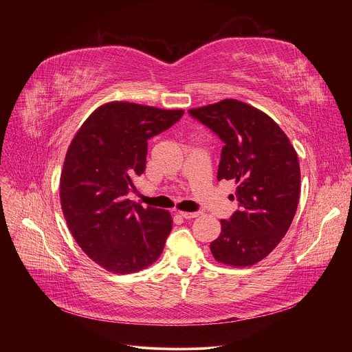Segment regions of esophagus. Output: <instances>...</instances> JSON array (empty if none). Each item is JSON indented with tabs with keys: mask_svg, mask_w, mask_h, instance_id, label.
I'll return each mask as SVG.
<instances>
[{
	"mask_svg": "<svg viewBox=\"0 0 352 352\" xmlns=\"http://www.w3.org/2000/svg\"><path fill=\"white\" fill-rule=\"evenodd\" d=\"M182 218H186V219H194V218H197V217H199L201 215V212L199 211H197V212H187V211H179L178 212Z\"/></svg>",
	"mask_w": 352,
	"mask_h": 352,
	"instance_id": "34e87169",
	"label": "esophagus"
}]
</instances>
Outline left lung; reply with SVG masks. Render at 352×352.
Returning <instances> with one entry per match:
<instances>
[{
  "instance_id": "8db88e82",
  "label": "left lung",
  "mask_w": 352,
  "mask_h": 352,
  "mask_svg": "<svg viewBox=\"0 0 352 352\" xmlns=\"http://www.w3.org/2000/svg\"><path fill=\"white\" fill-rule=\"evenodd\" d=\"M188 113L224 142L218 181L236 184L238 211L221 219V234L211 243V252L218 263L231 267L260 263L280 244L297 211L301 191L297 151L278 124L243 101L228 98Z\"/></svg>"
}]
</instances>
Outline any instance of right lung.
Returning <instances> with one entry per match:
<instances>
[{
  "instance_id": "right-lung-1",
  "label": "right lung",
  "mask_w": 352,
  "mask_h": 352,
  "mask_svg": "<svg viewBox=\"0 0 352 352\" xmlns=\"http://www.w3.org/2000/svg\"><path fill=\"white\" fill-rule=\"evenodd\" d=\"M182 109L126 101L98 107L65 154L60 198L67 226L100 267L131 274L154 264L173 228L171 214L126 198L145 171L148 140L174 125Z\"/></svg>"
}]
</instances>
